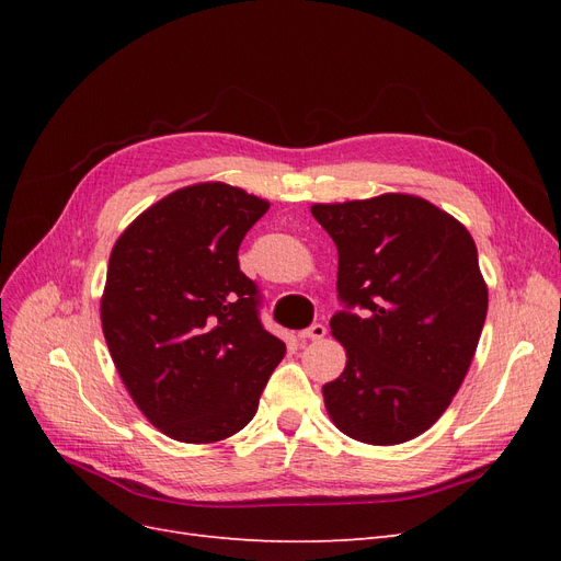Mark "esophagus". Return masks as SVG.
<instances>
[{"label":"esophagus","mask_w":561,"mask_h":561,"mask_svg":"<svg viewBox=\"0 0 561 561\" xmlns=\"http://www.w3.org/2000/svg\"><path fill=\"white\" fill-rule=\"evenodd\" d=\"M325 334H328V328L322 325V322H313L309 330L299 332V339H311V342H318V339H322Z\"/></svg>","instance_id":"esophagus-1"}]
</instances>
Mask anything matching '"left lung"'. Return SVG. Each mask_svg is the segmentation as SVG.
<instances>
[{"label":"left lung","mask_w":561,"mask_h":561,"mask_svg":"<svg viewBox=\"0 0 561 561\" xmlns=\"http://www.w3.org/2000/svg\"><path fill=\"white\" fill-rule=\"evenodd\" d=\"M311 215L339 252V299L365 309L330 320L346 367L322 386L328 414L365 445L414 439L445 414L484 328L489 293L472 236L412 194L316 203Z\"/></svg>","instance_id":"1"}]
</instances>
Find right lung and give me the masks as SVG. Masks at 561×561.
Listing matches in <instances>:
<instances>
[{
    "label": "right lung",
    "mask_w": 561,
    "mask_h": 561,
    "mask_svg": "<svg viewBox=\"0 0 561 561\" xmlns=\"http://www.w3.org/2000/svg\"><path fill=\"white\" fill-rule=\"evenodd\" d=\"M266 210L239 186L198 182L149 206L112 248L100 301L110 355L138 410L180 443L245 428L285 355L239 266Z\"/></svg>",
    "instance_id": "right-lung-1"
}]
</instances>
